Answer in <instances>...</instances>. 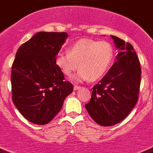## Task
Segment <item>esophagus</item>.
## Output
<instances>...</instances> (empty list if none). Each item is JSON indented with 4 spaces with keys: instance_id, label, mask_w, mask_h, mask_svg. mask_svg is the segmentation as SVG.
Listing matches in <instances>:
<instances>
[{
    "instance_id": "1",
    "label": "esophagus",
    "mask_w": 153,
    "mask_h": 153,
    "mask_svg": "<svg viewBox=\"0 0 153 153\" xmlns=\"http://www.w3.org/2000/svg\"><path fill=\"white\" fill-rule=\"evenodd\" d=\"M80 88H81V87H79V86H76V85H75V86H74V90H79Z\"/></svg>"
}]
</instances>
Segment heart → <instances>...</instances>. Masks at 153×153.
<instances>
[{"mask_svg":"<svg viewBox=\"0 0 153 153\" xmlns=\"http://www.w3.org/2000/svg\"><path fill=\"white\" fill-rule=\"evenodd\" d=\"M114 58L112 45L105 41L81 39L68 48V52L59 53L55 64L66 76L72 75L78 67L80 70L72 77L75 82L97 80L103 76Z\"/></svg>","mask_w":153,"mask_h":153,"instance_id":"1","label":"heart"}]
</instances>
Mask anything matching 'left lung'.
Here are the masks:
<instances>
[{
	"label": "left lung",
	"instance_id": "obj_1",
	"mask_svg": "<svg viewBox=\"0 0 153 153\" xmlns=\"http://www.w3.org/2000/svg\"><path fill=\"white\" fill-rule=\"evenodd\" d=\"M118 50L116 62L93 86L90 101L85 105L93 120L111 126L123 120L137 103L140 84V62L132 45L111 36Z\"/></svg>",
	"mask_w": 153,
	"mask_h": 153
}]
</instances>
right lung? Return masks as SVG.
Segmentation results:
<instances>
[{
    "label": "right lung",
    "mask_w": 153,
    "mask_h": 153,
    "mask_svg": "<svg viewBox=\"0 0 153 153\" xmlns=\"http://www.w3.org/2000/svg\"><path fill=\"white\" fill-rule=\"evenodd\" d=\"M68 34L38 32L18 49L12 66L13 102L22 116L36 125L54 119L73 86L55 64Z\"/></svg>",
    "instance_id": "1"
}]
</instances>
